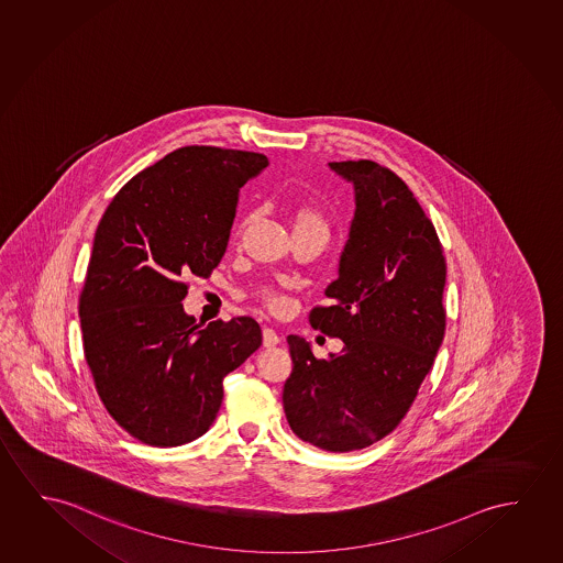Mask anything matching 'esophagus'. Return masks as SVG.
<instances>
[{
  "instance_id": "obj_1",
  "label": "esophagus",
  "mask_w": 563,
  "mask_h": 563,
  "mask_svg": "<svg viewBox=\"0 0 563 563\" xmlns=\"http://www.w3.org/2000/svg\"><path fill=\"white\" fill-rule=\"evenodd\" d=\"M280 343L277 331L273 328H263V345L275 346Z\"/></svg>"
}]
</instances>
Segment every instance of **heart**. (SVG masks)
<instances>
[{"label": "heart", "instance_id": "1", "mask_svg": "<svg viewBox=\"0 0 563 563\" xmlns=\"http://www.w3.org/2000/svg\"><path fill=\"white\" fill-rule=\"evenodd\" d=\"M290 214H292L295 234L312 232V230H320V232H325V234L329 232L328 217L323 214L321 208L313 207V205H296ZM250 217L242 218V222L235 228V235L238 238L242 235L243 228L250 224ZM255 295L271 310H280L285 306V298L278 295L277 290H273V288H260Z\"/></svg>", "mask_w": 563, "mask_h": 563}]
</instances>
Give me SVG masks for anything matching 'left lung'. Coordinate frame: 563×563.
Listing matches in <instances>:
<instances>
[{"label": "left lung", "instance_id": "left-lung-1", "mask_svg": "<svg viewBox=\"0 0 563 563\" xmlns=\"http://www.w3.org/2000/svg\"><path fill=\"white\" fill-rule=\"evenodd\" d=\"M355 185V218L325 288L329 306L310 312L312 328L345 346L316 358L288 335L292 374L283 406L298 439L329 452L371 446L406 417L439 353L446 312V261L433 222L388 167L331 162Z\"/></svg>", "mask_w": 563, "mask_h": 563}]
</instances>
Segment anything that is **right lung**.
Instances as JSON below:
<instances>
[{
	"label": "right lung",
	"mask_w": 563,
	"mask_h": 563,
	"mask_svg": "<svg viewBox=\"0 0 563 563\" xmlns=\"http://www.w3.org/2000/svg\"><path fill=\"white\" fill-rule=\"evenodd\" d=\"M268 165L243 150L185 146L134 175L97 225L79 295L84 355L104 409L150 446L207 433L225 374L261 346L247 316L200 329L187 278L224 257L238 192Z\"/></svg>",
	"instance_id": "add662e5"
}]
</instances>
